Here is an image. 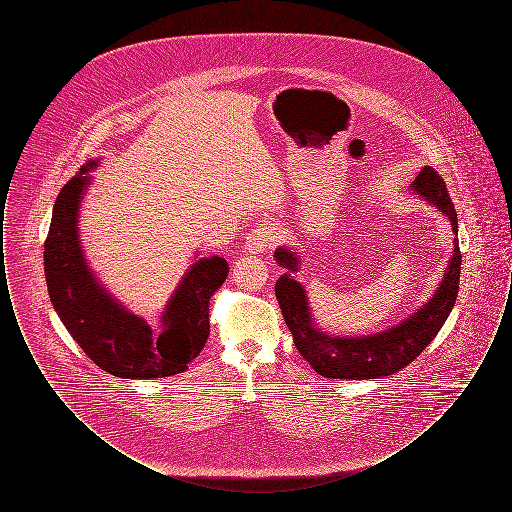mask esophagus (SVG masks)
I'll list each match as a JSON object with an SVG mask.
<instances>
[{
  "label": "esophagus",
  "mask_w": 512,
  "mask_h": 512,
  "mask_svg": "<svg viewBox=\"0 0 512 512\" xmlns=\"http://www.w3.org/2000/svg\"><path fill=\"white\" fill-rule=\"evenodd\" d=\"M278 232L274 226L270 224H261L257 228L251 230V234L247 236V242H245V249L249 253H263L267 249H272L276 242H278Z\"/></svg>",
  "instance_id": "obj_1"
}]
</instances>
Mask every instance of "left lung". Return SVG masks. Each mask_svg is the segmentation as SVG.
<instances>
[{"instance_id": "obj_1", "label": "left lung", "mask_w": 512, "mask_h": 512, "mask_svg": "<svg viewBox=\"0 0 512 512\" xmlns=\"http://www.w3.org/2000/svg\"><path fill=\"white\" fill-rule=\"evenodd\" d=\"M414 194L424 197L449 219L453 232L457 234V211L447 194L445 182L432 167H424L411 184ZM274 259L280 267L286 268L276 286V299L280 303L282 315L292 330L293 343L303 359L315 368L324 378L340 380H368L390 376L405 368L428 347V343L438 336L443 322L449 317L461 278V251L459 240L453 242V255L445 270L434 297L420 307L411 317L405 318L397 326L380 334H370L361 338L330 336L317 328L311 318L309 301L305 288L295 280L292 272L299 270V257L288 247H278Z\"/></svg>"}]
</instances>
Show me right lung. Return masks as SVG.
Returning a JSON list of instances; mask_svg holds the SVG:
<instances>
[{
	"mask_svg": "<svg viewBox=\"0 0 512 512\" xmlns=\"http://www.w3.org/2000/svg\"><path fill=\"white\" fill-rule=\"evenodd\" d=\"M86 163L55 199L44 244V272L55 313L96 365L119 378H165L188 370L209 338V301L228 276L219 257L195 261L163 313L161 334L126 311L88 267L78 240V211L90 186Z\"/></svg>",
	"mask_w": 512,
	"mask_h": 512,
	"instance_id": "add662e5",
	"label": "right lung"
}]
</instances>
